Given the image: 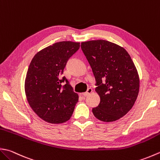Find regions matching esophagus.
Wrapping results in <instances>:
<instances>
[{"label":"esophagus","instance_id":"obj_1","mask_svg":"<svg viewBox=\"0 0 160 160\" xmlns=\"http://www.w3.org/2000/svg\"><path fill=\"white\" fill-rule=\"evenodd\" d=\"M92 92V88H88V89H87L86 92H84V93H82V96H88L89 94H90V93Z\"/></svg>","mask_w":160,"mask_h":160}]
</instances>
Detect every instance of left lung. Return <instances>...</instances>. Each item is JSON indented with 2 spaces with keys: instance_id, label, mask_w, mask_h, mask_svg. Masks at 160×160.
Instances as JSON below:
<instances>
[{
  "instance_id": "obj_1",
  "label": "left lung",
  "mask_w": 160,
  "mask_h": 160,
  "mask_svg": "<svg viewBox=\"0 0 160 160\" xmlns=\"http://www.w3.org/2000/svg\"><path fill=\"white\" fill-rule=\"evenodd\" d=\"M81 48L96 80L95 91L98 106L92 109L94 117L112 122L126 115L135 102L139 90V77L130 55L123 47L106 40L81 43Z\"/></svg>"
}]
</instances>
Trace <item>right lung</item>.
<instances>
[{
    "instance_id": "right-lung-1",
    "label": "right lung",
    "mask_w": 160,
    "mask_h": 160,
    "mask_svg": "<svg viewBox=\"0 0 160 160\" xmlns=\"http://www.w3.org/2000/svg\"><path fill=\"white\" fill-rule=\"evenodd\" d=\"M79 48V42L55 43L36 53L30 62L25 93L30 108L46 122L62 123L73 114L79 97L62 74L68 59Z\"/></svg>"
}]
</instances>
